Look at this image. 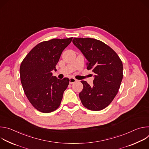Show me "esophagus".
<instances>
[{
	"label": "esophagus",
	"instance_id": "1",
	"mask_svg": "<svg viewBox=\"0 0 149 149\" xmlns=\"http://www.w3.org/2000/svg\"><path fill=\"white\" fill-rule=\"evenodd\" d=\"M77 81V80L76 79L74 78H71L70 79V84H73V83H74V82H75Z\"/></svg>",
	"mask_w": 149,
	"mask_h": 149
}]
</instances>
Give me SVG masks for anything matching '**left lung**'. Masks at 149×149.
Instances as JSON below:
<instances>
[{"instance_id": "8db88e82", "label": "left lung", "mask_w": 149, "mask_h": 149, "mask_svg": "<svg viewBox=\"0 0 149 149\" xmlns=\"http://www.w3.org/2000/svg\"><path fill=\"white\" fill-rule=\"evenodd\" d=\"M74 45L87 60V70L95 74L93 86L81 81L79 94L82 105L93 111L101 110L112 102L123 79V63L116 52L104 42L93 38H74Z\"/></svg>"}]
</instances>
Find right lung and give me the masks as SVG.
I'll return each instance as SVG.
<instances>
[{"instance_id": "add662e5", "label": "right lung", "mask_w": 149, "mask_h": 149, "mask_svg": "<svg viewBox=\"0 0 149 149\" xmlns=\"http://www.w3.org/2000/svg\"><path fill=\"white\" fill-rule=\"evenodd\" d=\"M72 38L52 39L36 45L26 56L20 67V81L26 96L38 111L48 113L60 105L70 79L52 75L62 51Z\"/></svg>"}]
</instances>
